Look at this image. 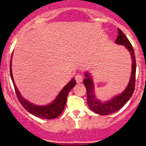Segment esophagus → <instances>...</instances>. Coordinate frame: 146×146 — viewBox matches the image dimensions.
I'll return each mask as SVG.
<instances>
[{
  "label": "esophagus",
  "mask_w": 146,
  "mask_h": 146,
  "mask_svg": "<svg viewBox=\"0 0 146 146\" xmlns=\"http://www.w3.org/2000/svg\"><path fill=\"white\" fill-rule=\"evenodd\" d=\"M75 78H76V82H78V83L81 82L82 81V80H83V77H82V75H80V74H77V75H76V77H75Z\"/></svg>",
  "instance_id": "esophagus-1"
}]
</instances>
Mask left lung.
<instances>
[{
  "label": "left lung",
  "mask_w": 146,
  "mask_h": 146,
  "mask_svg": "<svg viewBox=\"0 0 146 146\" xmlns=\"http://www.w3.org/2000/svg\"><path fill=\"white\" fill-rule=\"evenodd\" d=\"M117 44L124 46L126 49L129 51L131 56L132 67L131 74L130 80L126 89L121 94L113 97L111 100L106 102H102L98 99L95 95L94 82L91 75L88 72H85L83 83L87 90V101L89 108L94 112L100 115H107V114L115 113L125 105L129 100L133 93L135 89V82H136V64L135 53L133 46L121 30L118 28V36L115 40Z\"/></svg>",
  "instance_id": "left-lung-1"
}]
</instances>
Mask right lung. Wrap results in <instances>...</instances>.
I'll use <instances>...</instances> for the list:
<instances>
[{"instance_id": "1", "label": "right lung", "mask_w": 146, "mask_h": 146, "mask_svg": "<svg viewBox=\"0 0 146 146\" xmlns=\"http://www.w3.org/2000/svg\"><path fill=\"white\" fill-rule=\"evenodd\" d=\"M12 57H13V54L11 56V59H10V77H11L12 81H13V85H14L16 95H17V97L18 98L19 101H20V104L29 113L35 115V117H39V118L44 119H53L58 117L64 111L69 92L76 85V82L74 78H73L70 81L65 85L64 88H63V89L61 90V92L58 93V95H57L56 98H55V100L52 102L47 104V105L42 106L34 104L31 103L30 102L27 101V100L25 99L22 96L17 88L16 87L14 79H13V73H12Z\"/></svg>"}]
</instances>
